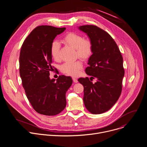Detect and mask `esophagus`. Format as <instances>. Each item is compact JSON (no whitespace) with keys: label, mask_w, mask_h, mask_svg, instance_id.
Segmentation results:
<instances>
[{"label":"esophagus","mask_w":147,"mask_h":147,"mask_svg":"<svg viewBox=\"0 0 147 147\" xmlns=\"http://www.w3.org/2000/svg\"><path fill=\"white\" fill-rule=\"evenodd\" d=\"M73 80L74 82H76V83L78 82V80L76 78H73Z\"/></svg>","instance_id":"obj_1"}]
</instances>
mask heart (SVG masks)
<instances>
[{
    "mask_svg": "<svg viewBox=\"0 0 147 147\" xmlns=\"http://www.w3.org/2000/svg\"><path fill=\"white\" fill-rule=\"evenodd\" d=\"M61 41L66 45L76 49L78 57L87 60L92 53V44L89 39H84V37L77 33L69 32L62 38ZM60 45L57 41L52 42L51 47V54L54 60L59 59ZM82 67V62L77 60L73 63H66L61 66V70L64 73L71 76H77Z\"/></svg>",
    "mask_w": 147,
    "mask_h": 147,
    "instance_id": "b5f03b06",
    "label": "heart"
}]
</instances>
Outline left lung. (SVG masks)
Masks as SVG:
<instances>
[{"mask_svg":"<svg viewBox=\"0 0 147 147\" xmlns=\"http://www.w3.org/2000/svg\"><path fill=\"white\" fill-rule=\"evenodd\" d=\"M78 28L87 34L92 44V54L86 69L90 80H78L84 87L83 101L90 112L100 114L109 111L121 94L124 76L123 57L114 39L106 31L92 25ZM94 78L97 82L92 83L91 78Z\"/></svg>","mask_w":147,"mask_h":147,"instance_id":"left-lung-1","label":"left lung"}]
</instances>
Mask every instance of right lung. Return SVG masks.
<instances>
[{
	"label": "right lung",
	"instance_id": "1",
	"mask_svg": "<svg viewBox=\"0 0 147 147\" xmlns=\"http://www.w3.org/2000/svg\"><path fill=\"white\" fill-rule=\"evenodd\" d=\"M66 28L40 26L33 30L21 48L20 76L26 96L34 109L41 115L54 116L66 106V93L73 83L71 77L51 79V47Z\"/></svg>",
	"mask_w": 147,
	"mask_h": 147
}]
</instances>
